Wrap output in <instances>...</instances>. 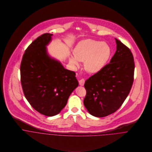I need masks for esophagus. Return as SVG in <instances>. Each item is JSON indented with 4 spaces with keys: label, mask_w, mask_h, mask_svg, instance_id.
Instances as JSON below:
<instances>
[{
    "label": "esophagus",
    "mask_w": 152,
    "mask_h": 152,
    "mask_svg": "<svg viewBox=\"0 0 152 152\" xmlns=\"http://www.w3.org/2000/svg\"><path fill=\"white\" fill-rule=\"evenodd\" d=\"M85 84V80L84 79H81L80 81H79V84L81 86H84Z\"/></svg>",
    "instance_id": "1"
}]
</instances>
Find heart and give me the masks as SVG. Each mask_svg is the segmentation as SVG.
I'll return each instance as SVG.
<instances>
[{
    "mask_svg": "<svg viewBox=\"0 0 152 152\" xmlns=\"http://www.w3.org/2000/svg\"><path fill=\"white\" fill-rule=\"evenodd\" d=\"M70 56L69 61L74 68L84 61V68L88 72L95 74L107 64L111 55V48L108 44L100 41L86 39L80 42Z\"/></svg>",
    "mask_w": 152,
    "mask_h": 152,
    "instance_id": "heart-1",
    "label": "heart"
}]
</instances>
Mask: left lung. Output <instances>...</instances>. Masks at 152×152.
Listing matches in <instances>:
<instances>
[{"label": "left lung", "instance_id": "8db88e82", "mask_svg": "<svg viewBox=\"0 0 152 152\" xmlns=\"http://www.w3.org/2000/svg\"><path fill=\"white\" fill-rule=\"evenodd\" d=\"M116 51L110 63L85 82L84 104L88 112L102 118L119 108L130 92L134 63L130 49L115 39Z\"/></svg>", "mask_w": 152, "mask_h": 152}]
</instances>
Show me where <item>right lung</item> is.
<instances>
[{
	"label": "right lung",
	"mask_w": 152,
	"mask_h": 152,
	"mask_svg": "<svg viewBox=\"0 0 152 152\" xmlns=\"http://www.w3.org/2000/svg\"><path fill=\"white\" fill-rule=\"evenodd\" d=\"M52 34L45 33L29 45L22 58L20 77L24 96L36 110L47 116L59 113L78 86L75 72L51 58L46 46Z\"/></svg>",
	"instance_id": "add662e5"
}]
</instances>
